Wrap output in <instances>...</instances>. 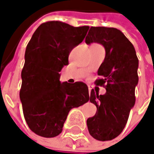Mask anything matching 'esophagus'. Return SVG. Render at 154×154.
I'll list each match as a JSON object with an SVG mask.
<instances>
[{
    "instance_id": "34e87169",
    "label": "esophagus",
    "mask_w": 154,
    "mask_h": 154,
    "mask_svg": "<svg viewBox=\"0 0 154 154\" xmlns=\"http://www.w3.org/2000/svg\"><path fill=\"white\" fill-rule=\"evenodd\" d=\"M88 89H89V92L91 93V86H88Z\"/></svg>"
}]
</instances>
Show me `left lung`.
I'll return each instance as SVG.
<instances>
[{"instance_id":"obj_1","label":"left lung","mask_w":154,"mask_h":154,"mask_svg":"<svg viewBox=\"0 0 154 154\" xmlns=\"http://www.w3.org/2000/svg\"><path fill=\"white\" fill-rule=\"evenodd\" d=\"M93 42L103 45L106 51L97 71L102 79L95 82L104 86L106 93L99 95L91 90L89 99L97 106V113L86 123L90 135L104 142L122 132L135 105L138 58L131 42L115 28L91 27L85 43Z\"/></svg>"}]
</instances>
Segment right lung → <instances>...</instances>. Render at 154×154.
Masks as SVG:
<instances>
[{
	"label": "right lung",
	"instance_id": "obj_1",
	"mask_svg": "<svg viewBox=\"0 0 154 154\" xmlns=\"http://www.w3.org/2000/svg\"><path fill=\"white\" fill-rule=\"evenodd\" d=\"M89 28L46 22L37 28L27 45L19 96L27 125L38 136H58L70 110L89 101L84 82L59 80L70 51L83 41Z\"/></svg>",
	"mask_w": 154,
	"mask_h": 154
}]
</instances>
